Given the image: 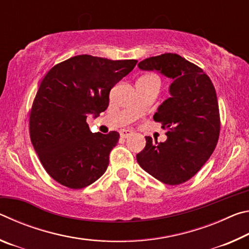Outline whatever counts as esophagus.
I'll return each mask as SVG.
<instances>
[{
	"instance_id": "esophagus-1",
	"label": "esophagus",
	"mask_w": 249,
	"mask_h": 249,
	"mask_svg": "<svg viewBox=\"0 0 249 249\" xmlns=\"http://www.w3.org/2000/svg\"><path fill=\"white\" fill-rule=\"evenodd\" d=\"M132 134H133V132H132V130H129V129H123V130H121V132H120V135H121L122 138L128 137Z\"/></svg>"
}]
</instances>
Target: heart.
<instances>
[{
    "label": "heart",
    "mask_w": 249,
    "mask_h": 249,
    "mask_svg": "<svg viewBox=\"0 0 249 249\" xmlns=\"http://www.w3.org/2000/svg\"><path fill=\"white\" fill-rule=\"evenodd\" d=\"M142 78H150V79H158L157 77H156V75H153V74H148V75H144V77H142ZM159 80V79H158Z\"/></svg>",
    "instance_id": "obj_1"
}]
</instances>
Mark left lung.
I'll list each match as a JSON object with an SVG mask.
<instances>
[{"instance_id": "1", "label": "left lung", "mask_w": 249, "mask_h": 249, "mask_svg": "<svg viewBox=\"0 0 249 249\" xmlns=\"http://www.w3.org/2000/svg\"><path fill=\"white\" fill-rule=\"evenodd\" d=\"M142 70L158 71L174 80L171 98L155 113V122L167 129V141L146 136V146L137 162L161 182L181 184L191 179L215 149L221 122L216 92L200 67L177 53H162L138 64Z\"/></svg>"}]
</instances>
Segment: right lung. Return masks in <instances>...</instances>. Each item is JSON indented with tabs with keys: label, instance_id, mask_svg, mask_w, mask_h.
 Here are the masks:
<instances>
[{
	"label": "right lung",
	"instance_id": "obj_1",
	"mask_svg": "<svg viewBox=\"0 0 249 249\" xmlns=\"http://www.w3.org/2000/svg\"><path fill=\"white\" fill-rule=\"evenodd\" d=\"M136 64L79 54L53 66L41 80L29 134L41 165L58 183L82 189L107 170L120 134L92 133L87 117L107 108L109 91Z\"/></svg>",
	"mask_w": 249,
	"mask_h": 249
}]
</instances>
